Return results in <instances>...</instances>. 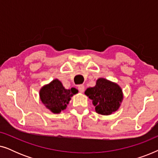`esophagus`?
<instances>
[{
    "mask_svg": "<svg viewBox=\"0 0 158 158\" xmlns=\"http://www.w3.org/2000/svg\"><path fill=\"white\" fill-rule=\"evenodd\" d=\"M78 90L81 93H83L84 90H85V86H84L83 85H78Z\"/></svg>",
    "mask_w": 158,
    "mask_h": 158,
    "instance_id": "1",
    "label": "esophagus"
}]
</instances>
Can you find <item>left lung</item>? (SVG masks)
<instances>
[{
	"mask_svg": "<svg viewBox=\"0 0 158 158\" xmlns=\"http://www.w3.org/2000/svg\"><path fill=\"white\" fill-rule=\"evenodd\" d=\"M85 94L92 100L97 113L102 115H109L116 111L123 99L119 86L104 78H99L96 86L88 88Z\"/></svg>",
	"mask_w": 158,
	"mask_h": 158,
	"instance_id": "8db88e82",
	"label": "left lung"
}]
</instances>
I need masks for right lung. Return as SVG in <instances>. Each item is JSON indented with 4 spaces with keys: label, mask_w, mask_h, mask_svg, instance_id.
<instances>
[{
    "label": "right lung",
    "mask_w": 158,
    "mask_h": 158,
    "mask_svg": "<svg viewBox=\"0 0 158 158\" xmlns=\"http://www.w3.org/2000/svg\"><path fill=\"white\" fill-rule=\"evenodd\" d=\"M77 89H65L59 80L55 79L40 90V96L42 103L53 113L58 114L65 109L70 98L76 94Z\"/></svg>",
    "instance_id": "right-lung-1"
}]
</instances>
